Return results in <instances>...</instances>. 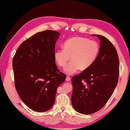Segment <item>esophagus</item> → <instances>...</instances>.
Returning a JSON list of instances; mask_svg holds the SVG:
<instances>
[{
    "mask_svg": "<svg viewBox=\"0 0 130 130\" xmlns=\"http://www.w3.org/2000/svg\"><path fill=\"white\" fill-rule=\"evenodd\" d=\"M70 79H71L70 77L68 76H67V78H66V81H67V82H69L70 80Z\"/></svg>",
    "mask_w": 130,
    "mask_h": 130,
    "instance_id": "1",
    "label": "esophagus"
}]
</instances>
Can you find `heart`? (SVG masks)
Instances as JSON below:
<instances>
[{"label":"heart","instance_id":"heart-1","mask_svg":"<svg viewBox=\"0 0 130 130\" xmlns=\"http://www.w3.org/2000/svg\"><path fill=\"white\" fill-rule=\"evenodd\" d=\"M100 51L97 42L88 38L76 36L65 41L63 48L54 52V60L59 67L65 68V73L72 75L80 70L84 71L90 68L95 62Z\"/></svg>","mask_w":130,"mask_h":130}]
</instances>
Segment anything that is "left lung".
<instances>
[{"label": "left lung", "mask_w": 130, "mask_h": 130, "mask_svg": "<svg viewBox=\"0 0 130 130\" xmlns=\"http://www.w3.org/2000/svg\"><path fill=\"white\" fill-rule=\"evenodd\" d=\"M94 36L101 41L97 59L90 68L71 78V103L77 112L84 115L94 113L105 106L119 77V59L115 46L103 36Z\"/></svg>", "instance_id": "left-lung-1"}]
</instances>
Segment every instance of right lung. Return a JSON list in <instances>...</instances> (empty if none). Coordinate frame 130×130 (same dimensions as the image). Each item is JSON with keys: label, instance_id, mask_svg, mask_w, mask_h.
<instances>
[{"label": "right lung", "instance_id": "add662e5", "mask_svg": "<svg viewBox=\"0 0 130 130\" xmlns=\"http://www.w3.org/2000/svg\"><path fill=\"white\" fill-rule=\"evenodd\" d=\"M59 35L53 30L37 33L19 46L13 59L16 90L33 111L42 112L50 109L57 88L66 79L54 60Z\"/></svg>", "mask_w": 130, "mask_h": 130}]
</instances>
